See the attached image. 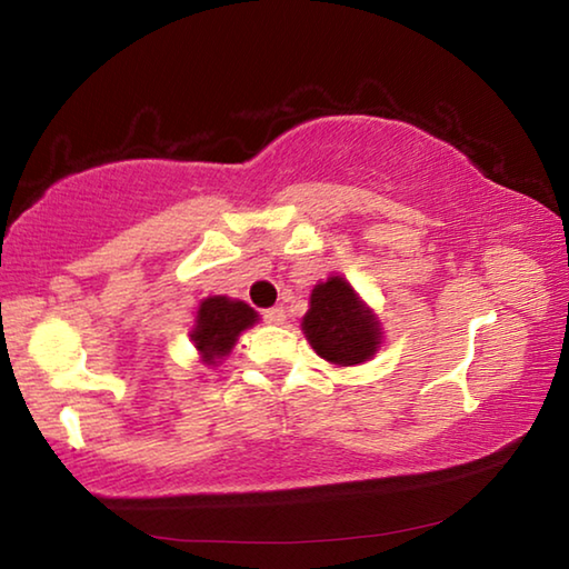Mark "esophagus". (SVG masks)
<instances>
[{
  "mask_svg": "<svg viewBox=\"0 0 569 569\" xmlns=\"http://www.w3.org/2000/svg\"><path fill=\"white\" fill-rule=\"evenodd\" d=\"M263 319H266V323H271V326H281V323L286 321V311H283V306L268 308V311L263 313Z\"/></svg>",
  "mask_w": 569,
  "mask_h": 569,
  "instance_id": "esophagus-1",
  "label": "esophagus"
}]
</instances>
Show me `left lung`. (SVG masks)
Listing matches in <instances>:
<instances>
[{
  "instance_id": "8db88e82",
  "label": "left lung",
  "mask_w": 569,
  "mask_h": 569,
  "mask_svg": "<svg viewBox=\"0 0 569 569\" xmlns=\"http://www.w3.org/2000/svg\"><path fill=\"white\" fill-rule=\"evenodd\" d=\"M301 331L311 349L336 369L371 361L383 341L379 316L339 273L313 286Z\"/></svg>"
}]
</instances>
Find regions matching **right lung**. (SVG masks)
Segmentation results:
<instances>
[{
  "label": "right lung",
  "instance_id": "add662e5",
  "mask_svg": "<svg viewBox=\"0 0 569 569\" xmlns=\"http://www.w3.org/2000/svg\"><path fill=\"white\" fill-rule=\"evenodd\" d=\"M256 323L258 313L246 301L228 296H208L198 303L190 341L196 346L200 361L213 369L236 349L238 336Z\"/></svg>",
  "mask_w": 569,
  "mask_h": 569
}]
</instances>
